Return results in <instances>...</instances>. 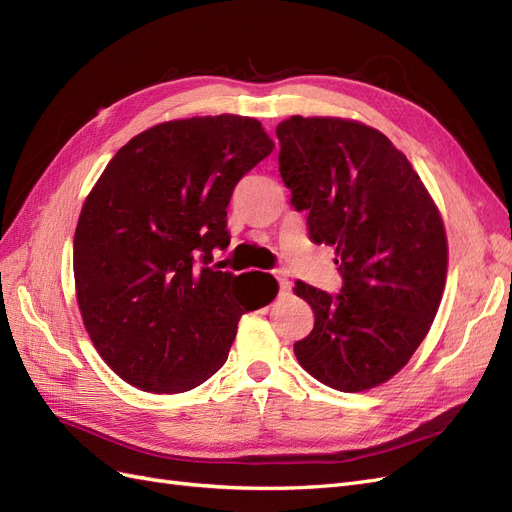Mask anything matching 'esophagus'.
<instances>
[{
	"label": "esophagus",
	"instance_id": "1",
	"mask_svg": "<svg viewBox=\"0 0 512 512\" xmlns=\"http://www.w3.org/2000/svg\"><path fill=\"white\" fill-rule=\"evenodd\" d=\"M273 275H275L277 284H280V292H282V294H288V292H290V280L286 277V273L277 269V271H273Z\"/></svg>",
	"mask_w": 512,
	"mask_h": 512
}]
</instances>
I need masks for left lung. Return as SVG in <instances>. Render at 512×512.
Here are the masks:
<instances>
[{
	"instance_id": "8db88e82",
	"label": "left lung",
	"mask_w": 512,
	"mask_h": 512,
	"mask_svg": "<svg viewBox=\"0 0 512 512\" xmlns=\"http://www.w3.org/2000/svg\"><path fill=\"white\" fill-rule=\"evenodd\" d=\"M275 134L292 205L307 211L309 239L333 247L344 277L337 297L294 284L314 309V329L294 354L331 389H374L410 361L436 318L448 265L442 215L376 128L294 115Z\"/></svg>"
}]
</instances>
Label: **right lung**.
Here are the masks:
<instances>
[{"mask_svg":"<svg viewBox=\"0 0 512 512\" xmlns=\"http://www.w3.org/2000/svg\"><path fill=\"white\" fill-rule=\"evenodd\" d=\"M273 147L252 117L164 121L123 145L85 198L76 301L106 365L136 389L203 384L226 363L239 318L275 299L269 273L209 267L230 243L232 190Z\"/></svg>","mask_w":512,"mask_h":512,"instance_id":"right-lung-1","label":"right lung"}]
</instances>
